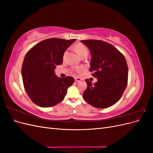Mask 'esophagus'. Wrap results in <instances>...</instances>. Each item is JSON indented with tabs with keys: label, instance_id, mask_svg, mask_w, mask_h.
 Returning <instances> with one entry per match:
<instances>
[{
	"label": "esophagus",
	"instance_id": "obj_1",
	"mask_svg": "<svg viewBox=\"0 0 153 153\" xmlns=\"http://www.w3.org/2000/svg\"><path fill=\"white\" fill-rule=\"evenodd\" d=\"M75 81L76 82H80V81H81V78H75Z\"/></svg>",
	"mask_w": 153,
	"mask_h": 153
}]
</instances>
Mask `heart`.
I'll return each instance as SVG.
<instances>
[{"mask_svg": "<svg viewBox=\"0 0 153 153\" xmlns=\"http://www.w3.org/2000/svg\"><path fill=\"white\" fill-rule=\"evenodd\" d=\"M74 50H75L76 53L79 55L80 57L85 56V55H88V49L82 43H77L74 47ZM77 72H80L82 71V69L78 68L76 69Z\"/></svg>", "mask_w": 153, "mask_h": 153, "instance_id": "obj_1", "label": "heart"}]
</instances>
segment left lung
<instances>
[{
  "label": "left lung",
  "mask_w": 153,
  "mask_h": 153,
  "mask_svg": "<svg viewBox=\"0 0 153 153\" xmlns=\"http://www.w3.org/2000/svg\"><path fill=\"white\" fill-rule=\"evenodd\" d=\"M91 55L89 71L97 82L87 79L83 93L86 102L96 108H106L121 98L128 83V68L126 59L113 45L101 40H82Z\"/></svg>",
  "instance_id": "left-lung-1"
}]
</instances>
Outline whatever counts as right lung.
Masks as SVG:
<instances>
[{
    "label": "right lung",
    "instance_id": "right-lung-1",
    "mask_svg": "<svg viewBox=\"0 0 153 153\" xmlns=\"http://www.w3.org/2000/svg\"><path fill=\"white\" fill-rule=\"evenodd\" d=\"M75 39L51 38L41 41L25 55L22 68L23 83L31 101L41 107H51L64 100L73 77L60 78L55 68L63 61L65 51Z\"/></svg>",
    "mask_w": 153,
    "mask_h": 153
}]
</instances>
